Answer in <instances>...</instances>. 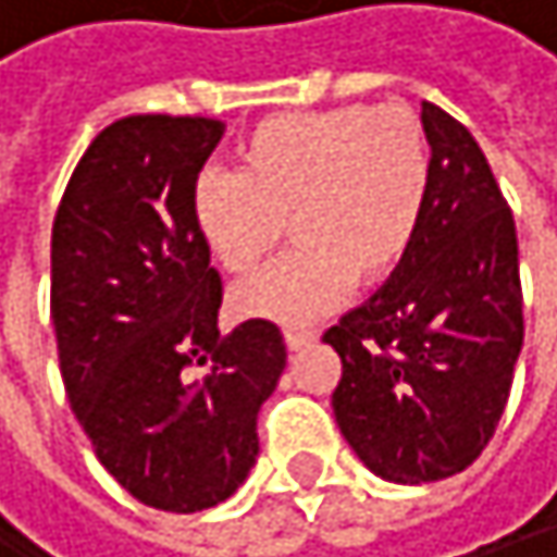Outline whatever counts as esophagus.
<instances>
[{
	"instance_id": "1",
	"label": "esophagus",
	"mask_w": 557,
	"mask_h": 557,
	"mask_svg": "<svg viewBox=\"0 0 557 557\" xmlns=\"http://www.w3.org/2000/svg\"><path fill=\"white\" fill-rule=\"evenodd\" d=\"M284 341H287V350H304V347H310V344L317 341V334H307V331H287V334H284Z\"/></svg>"
}]
</instances>
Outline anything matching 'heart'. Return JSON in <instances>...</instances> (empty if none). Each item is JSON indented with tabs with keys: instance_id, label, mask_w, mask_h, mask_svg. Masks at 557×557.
Here are the masks:
<instances>
[{
	"instance_id": "heart-1",
	"label": "heart",
	"mask_w": 557,
	"mask_h": 557,
	"mask_svg": "<svg viewBox=\"0 0 557 557\" xmlns=\"http://www.w3.org/2000/svg\"><path fill=\"white\" fill-rule=\"evenodd\" d=\"M431 143L404 106H334L260 120L237 146V173L194 186V226L226 273H250L281 244L297 247L233 290L237 317L307 327L357 284L374 287L411 253L428 197Z\"/></svg>"
}]
</instances>
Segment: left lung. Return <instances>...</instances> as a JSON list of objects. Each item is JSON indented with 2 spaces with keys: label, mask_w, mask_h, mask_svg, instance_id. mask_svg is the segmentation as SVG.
<instances>
[{
  "label": "left lung",
  "mask_w": 557,
  "mask_h": 557,
  "mask_svg": "<svg viewBox=\"0 0 557 557\" xmlns=\"http://www.w3.org/2000/svg\"><path fill=\"white\" fill-rule=\"evenodd\" d=\"M431 197L384 287L324 334L344 374L331 397L350 451L394 484L465 471L495 434L524 341L518 237L474 136L421 102Z\"/></svg>",
  "instance_id": "1"
}]
</instances>
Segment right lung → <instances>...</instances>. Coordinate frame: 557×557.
<instances>
[{
  "instance_id": "1",
  "label": "right lung",
  "mask_w": 557,
  "mask_h": 557,
  "mask_svg": "<svg viewBox=\"0 0 557 557\" xmlns=\"http://www.w3.org/2000/svg\"><path fill=\"white\" fill-rule=\"evenodd\" d=\"M220 120L126 116L83 153L52 223V324L70 408L99 465L149 508L226 502L257 465V411L287 368L284 334L220 337V273L194 186ZM211 371L197 379L194 367Z\"/></svg>"
}]
</instances>
